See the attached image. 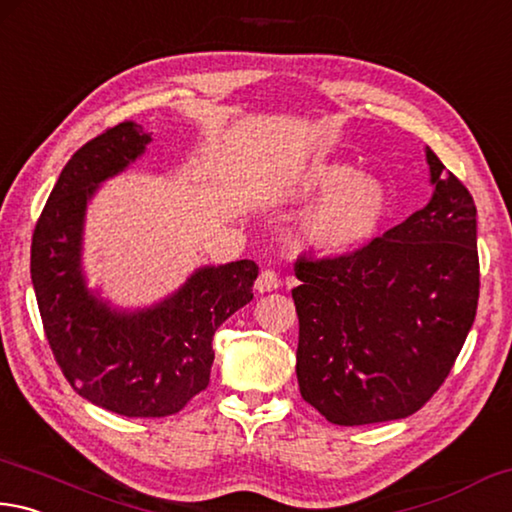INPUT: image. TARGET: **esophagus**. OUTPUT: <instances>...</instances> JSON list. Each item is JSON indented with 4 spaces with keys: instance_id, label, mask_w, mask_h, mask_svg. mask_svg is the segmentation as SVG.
I'll list each match as a JSON object with an SVG mask.
<instances>
[{
    "instance_id": "esophagus-1",
    "label": "esophagus",
    "mask_w": 512,
    "mask_h": 512,
    "mask_svg": "<svg viewBox=\"0 0 512 512\" xmlns=\"http://www.w3.org/2000/svg\"><path fill=\"white\" fill-rule=\"evenodd\" d=\"M279 285H281L279 274L272 272V270H263L256 279V290L258 292H272V290L279 288Z\"/></svg>"
}]
</instances>
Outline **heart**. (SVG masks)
I'll return each instance as SVG.
<instances>
[{
  "label": "heart",
  "mask_w": 512,
  "mask_h": 512,
  "mask_svg": "<svg viewBox=\"0 0 512 512\" xmlns=\"http://www.w3.org/2000/svg\"><path fill=\"white\" fill-rule=\"evenodd\" d=\"M297 200H321L299 229L315 254H346L369 242L389 211V191L378 177L357 173L346 161L312 166L294 184Z\"/></svg>",
  "instance_id": "1"
}]
</instances>
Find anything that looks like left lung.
<instances>
[{
	"mask_svg": "<svg viewBox=\"0 0 512 512\" xmlns=\"http://www.w3.org/2000/svg\"><path fill=\"white\" fill-rule=\"evenodd\" d=\"M427 152L432 200L344 256H301L303 400L333 425L407 418L450 375L479 303L477 206Z\"/></svg>",
	"mask_w": 512,
	"mask_h": 512,
	"instance_id": "obj_1",
	"label": "left lung"
}]
</instances>
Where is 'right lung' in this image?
<instances>
[{"label": "right lung", "mask_w": 512, "mask_h": 512, "mask_svg": "<svg viewBox=\"0 0 512 512\" xmlns=\"http://www.w3.org/2000/svg\"><path fill=\"white\" fill-rule=\"evenodd\" d=\"M123 121L87 141L62 168L31 242V281L44 335L71 387L128 418H164L206 389L213 335L254 299V261L206 265L170 297L134 312L87 288L83 227L98 184L123 173L150 143Z\"/></svg>", "instance_id": "1"}]
</instances>
